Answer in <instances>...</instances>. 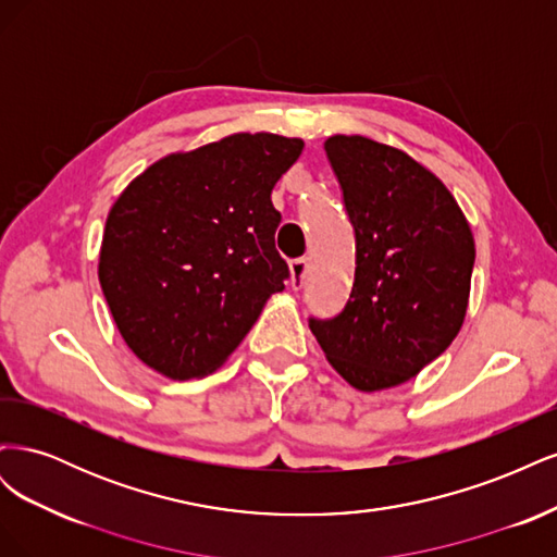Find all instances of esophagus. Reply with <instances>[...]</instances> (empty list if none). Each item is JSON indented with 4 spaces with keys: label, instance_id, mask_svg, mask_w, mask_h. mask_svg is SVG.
Instances as JSON below:
<instances>
[{
    "label": "esophagus",
    "instance_id": "obj_1",
    "mask_svg": "<svg viewBox=\"0 0 557 557\" xmlns=\"http://www.w3.org/2000/svg\"><path fill=\"white\" fill-rule=\"evenodd\" d=\"M307 272H309V260L307 258H297V260L290 262V285L295 290H299L301 285H305Z\"/></svg>",
    "mask_w": 557,
    "mask_h": 557
}]
</instances>
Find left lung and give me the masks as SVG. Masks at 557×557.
<instances>
[{
    "instance_id": "left-lung-1",
    "label": "left lung",
    "mask_w": 557,
    "mask_h": 557,
    "mask_svg": "<svg viewBox=\"0 0 557 557\" xmlns=\"http://www.w3.org/2000/svg\"><path fill=\"white\" fill-rule=\"evenodd\" d=\"M325 156L356 232V278L344 309L309 318L327 360L352 387L416 376L458 336L474 239L446 185L401 150L336 134Z\"/></svg>"
}]
</instances>
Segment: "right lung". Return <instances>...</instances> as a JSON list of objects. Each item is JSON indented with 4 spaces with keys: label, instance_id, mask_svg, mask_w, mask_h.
Wrapping results in <instances>:
<instances>
[{
    "label": "right lung",
    "instance_id": "add662e5",
    "mask_svg": "<svg viewBox=\"0 0 557 557\" xmlns=\"http://www.w3.org/2000/svg\"><path fill=\"white\" fill-rule=\"evenodd\" d=\"M301 148L278 134H232L150 164L117 197L99 283L141 362L178 381L213 372L285 288L272 190Z\"/></svg>",
    "mask_w": 557,
    "mask_h": 557
}]
</instances>
